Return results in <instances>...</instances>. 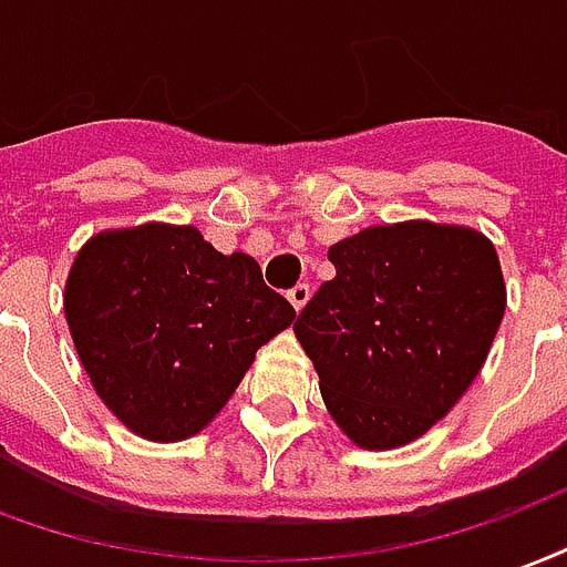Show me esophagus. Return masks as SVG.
Instances as JSON below:
<instances>
[{
	"mask_svg": "<svg viewBox=\"0 0 567 567\" xmlns=\"http://www.w3.org/2000/svg\"><path fill=\"white\" fill-rule=\"evenodd\" d=\"M309 297H312V285H309V282L295 285V288L288 291V300H291V306H295L297 312H300V309H303V306L309 303Z\"/></svg>",
	"mask_w": 567,
	"mask_h": 567,
	"instance_id": "esophagus-1",
	"label": "esophagus"
}]
</instances>
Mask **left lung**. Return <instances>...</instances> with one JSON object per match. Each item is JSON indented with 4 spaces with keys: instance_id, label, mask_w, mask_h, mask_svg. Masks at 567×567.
Here are the masks:
<instances>
[{
    "instance_id": "8db88e82",
    "label": "left lung",
    "mask_w": 567,
    "mask_h": 567,
    "mask_svg": "<svg viewBox=\"0 0 567 567\" xmlns=\"http://www.w3.org/2000/svg\"><path fill=\"white\" fill-rule=\"evenodd\" d=\"M337 276L295 324L337 426L363 451L430 433L493 348L507 291L496 246L465 225H369L327 251Z\"/></svg>"
}]
</instances>
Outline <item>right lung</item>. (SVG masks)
<instances>
[{"label": "right lung", "mask_w": 567, "mask_h": 567, "mask_svg": "<svg viewBox=\"0 0 567 567\" xmlns=\"http://www.w3.org/2000/svg\"><path fill=\"white\" fill-rule=\"evenodd\" d=\"M62 306L99 400L146 442L198 435L297 316L251 255L167 221L92 234Z\"/></svg>", "instance_id": "obj_1"}]
</instances>
